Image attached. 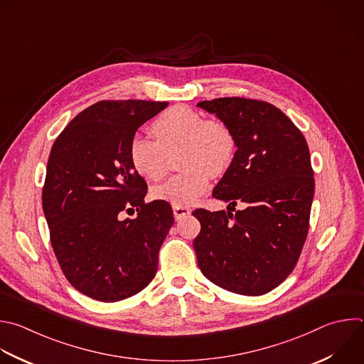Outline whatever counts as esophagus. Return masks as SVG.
Instances as JSON below:
<instances>
[{
	"label": "esophagus",
	"instance_id": "34e87169",
	"mask_svg": "<svg viewBox=\"0 0 364 364\" xmlns=\"http://www.w3.org/2000/svg\"><path fill=\"white\" fill-rule=\"evenodd\" d=\"M173 213H174L176 220H181V218H186L187 215H190L191 210L186 205H173Z\"/></svg>",
	"mask_w": 364,
	"mask_h": 364
}]
</instances>
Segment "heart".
Here are the masks:
<instances>
[{"label":"heart","mask_w":364,"mask_h":364,"mask_svg":"<svg viewBox=\"0 0 364 364\" xmlns=\"http://www.w3.org/2000/svg\"><path fill=\"white\" fill-rule=\"evenodd\" d=\"M153 141L134 136L129 144V160L136 173L159 181L167 173V153L181 147L180 164L186 168L153 188L156 200L187 205L198 200L210 186V174L224 173L235 153V137L220 118L204 115L187 105H174L151 124Z\"/></svg>","instance_id":"heart-1"}]
</instances>
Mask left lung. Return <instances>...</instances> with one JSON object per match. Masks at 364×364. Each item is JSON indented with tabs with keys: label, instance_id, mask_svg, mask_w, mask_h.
Segmentation results:
<instances>
[{
	"label": "left lung",
	"instance_id": "left-lung-1",
	"mask_svg": "<svg viewBox=\"0 0 364 364\" xmlns=\"http://www.w3.org/2000/svg\"><path fill=\"white\" fill-rule=\"evenodd\" d=\"M197 105L225 121L237 147L213 190L230 211H193L201 224L193 241L198 267L224 290L266 294L293 272L309 232L314 177L307 141L266 101L224 97ZM238 202L245 207L232 215Z\"/></svg>",
	"mask_w": 364,
	"mask_h": 364
}]
</instances>
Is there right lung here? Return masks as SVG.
I'll return each mask as SVG.
<instances>
[{"instance_id":"right-lung-1","label":"right lung","mask_w":364,"mask_h":364,"mask_svg":"<svg viewBox=\"0 0 364 364\" xmlns=\"http://www.w3.org/2000/svg\"><path fill=\"white\" fill-rule=\"evenodd\" d=\"M167 105L98 101L53 144L43 187L51 246L71 286L94 300L129 299L157 273L174 215L167 201H144L147 183L130 164L129 144ZM134 210V219L122 218Z\"/></svg>"}]
</instances>
